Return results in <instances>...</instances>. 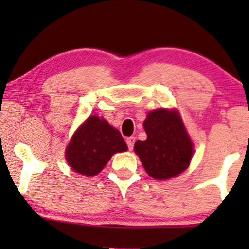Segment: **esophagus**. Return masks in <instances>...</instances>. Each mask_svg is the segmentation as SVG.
Segmentation results:
<instances>
[{
  "mask_svg": "<svg viewBox=\"0 0 249 249\" xmlns=\"http://www.w3.org/2000/svg\"><path fill=\"white\" fill-rule=\"evenodd\" d=\"M134 142H136V138H134V137H128V138L126 139V144L128 146V150H132Z\"/></svg>",
  "mask_w": 249,
  "mask_h": 249,
  "instance_id": "obj_1",
  "label": "esophagus"
}]
</instances>
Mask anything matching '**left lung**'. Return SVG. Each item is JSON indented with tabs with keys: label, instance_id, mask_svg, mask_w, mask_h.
I'll return each mask as SVG.
<instances>
[{
	"label": "left lung",
	"instance_id": "left-lung-1",
	"mask_svg": "<svg viewBox=\"0 0 249 249\" xmlns=\"http://www.w3.org/2000/svg\"><path fill=\"white\" fill-rule=\"evenodd\" d=\"M145 141H137L138 154L148 176L166 180L184 172L193 156V144L177 110H154L144 121Z\"/></svg>",
	"mask_w": 249,
	"mask_h": 249
}]
</instances>
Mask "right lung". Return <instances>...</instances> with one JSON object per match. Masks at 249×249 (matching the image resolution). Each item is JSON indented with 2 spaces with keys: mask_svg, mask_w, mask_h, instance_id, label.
<instances>
[{
  "mask_svg": "<svg viewBox=\"0 0 249 249\" xmlns=\"http://www.w3.org/2000/svg\"><path fill=\"white\" fill-rule=\"evenodd\" d=\"M126 150L121 132L104 118L93 115L73 133L65 158L75 172L91 177L101 172L113 154Z\"/></svg>",
  "mask_w": 249,
  "mask_h": 249,
  "instance_id": "add662e5",
  "label": "right lung"
}]
</instances>
